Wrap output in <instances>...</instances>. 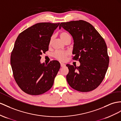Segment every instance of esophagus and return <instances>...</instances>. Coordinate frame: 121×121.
Masks as SVG:
<instances>
[{
	"label": "esophagus",
	"instance_id": "34e87169",
	"mask_svg": "<svg viewBox=\"0 0 121 121\" xmlns=\"http://www.w3.org/2000/svg\"><path fill=\"white\" fill-rule=\"evenodd\" d=\"M60 65H61V67H64L65 66V64L63 63H61Z\"/></svg>",
	"mask_w": 121,
	"mask_h": 121
}]
</instances>
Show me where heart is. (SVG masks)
<instances>
[{"mask_svg": "<svg viewBox=\"0 0 121 121\" xmlns=\"http://www.w3.org/2000/svg\"><path fill=\"white\" fill-rule=\"evenodd\" d=\"M60 36L61 39H62L64 41L70 37L69 34H68L67 32H62L60 34ZM52 38L53 37H52L50 39V41H49V43L51 44L52 42ZM69 53L68 52H65V51H57L55 52L54 56L55 58H56L57 60L61 61H64L65 60L66 58L69 55Z\"/></svg>", "mask_w": 121, "mask_h": 121, "instance_id": "b5f03b06", "label": "heart"}]
</instances>
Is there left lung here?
<instances>
[{"instance_id":"1","label":"left lung","mask_w":121,"mask_h":121,"mask_svg":"<svg viewBox=\"0 0 121 121\" xmlns=\"http://www.w3.org/2000/svg\"><path fill=\"white\" fill-rule=\"evenodd\" d=\"M63 27L73 39V59L79 60L77 67L67 64V81L71 87L81 92L94 90L100 85L106 73L109 58L104 39L91 23L80 20L62 22Z\"/></svg>"}]
</instances>
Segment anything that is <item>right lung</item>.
I'll return each instance as SVG.
<instances>
[{
    "mask_svg": "<svg viewBox=\"0 0 121 121\" xmlns=\"http://www.w3.org/2000/svg\"><path fill=\"white\" fill-rule=\"evenodd\" d=\"M60 23L34 24L18 35L11 55L15 80L21 90L30 95H39L50 89L60 68L58 61L40 63L42 53L48 50L49 41Z\"/></svg>",
    "mask_w": 121,
    "mask_h": 121,
    "instance_id": "1",
    "label": "right lung"
}]
</instances>
